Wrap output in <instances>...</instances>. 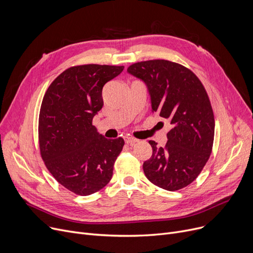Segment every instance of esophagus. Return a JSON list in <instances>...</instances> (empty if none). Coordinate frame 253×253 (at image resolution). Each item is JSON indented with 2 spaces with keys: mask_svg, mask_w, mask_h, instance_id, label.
<instances>
[{
  "mask_svg": "<svg viewBox=\"0 0 253 253\" xmlns=\"http://www.w3.org/2000/svg\"><path fill=\"white\" fill-rule=\"evenodd\" d=\"M138 141V139H136V138H134V137H126L125 138V142L127 143V144H133V143H135V142H137Z\"/></svg>",
  "mask_w": 253,
  "mask_h": 253,
  "instance_id": "1",
  "label": "esophagus"
}]
</instances>
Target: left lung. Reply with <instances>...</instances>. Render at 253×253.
<instances>
[{
	"mask_svg": "<svg viewBox=\"0 0 253 253\" xmlns=\"http://www.w3.org/2000/svg\"><path fill=\"white\" fill-rule=\"evenodd\" d=\"M127 72L148 87L152 112L167 119L172 129L164 148H153L142 165L147 178L167 191L192 183L210 157L214 116L207 92L198 77L183 65L164 59L131 64Z\"/></svg>",
	"mask_w": 253,
	"mask_h": 253,
	"instance_id": "obj_1",
	"label": "left lung"
}]
</instances>
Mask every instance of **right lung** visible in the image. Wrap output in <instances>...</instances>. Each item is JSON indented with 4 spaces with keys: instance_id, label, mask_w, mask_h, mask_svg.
Wrapping results in <instances>:
<instances>
[{
    "instance_id": "1",
    "label": "right lung",
    "mask_w": 253,
    "mask_h": 253,
    "mask_svg": "<svg viewBox=\"0 0 253 253\" xmlns=\"http://www.w3.org/2000/svg\"><path fill=\"white\" fill-rule=\"evenodd\" d=\"M124 66L84 64L62 72L47 89L39 116V144L50 173L71 192L88 196L108 184L124 139H108L92 120L102 88Z\"/></svg>"
}]
</instances>
